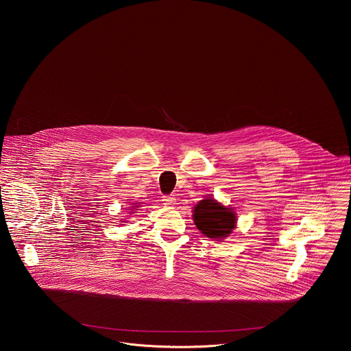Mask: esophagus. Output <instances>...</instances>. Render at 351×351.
I'll list each match as a JSON object with an SVG mask.
<instances>
[{
	"label": "esophagus",
	"instance_id": "esophagus-1",
	"mask_svg": "<svg viewBox=\"0 0 351 351\" xmlns=\"http://www.w3.org/2000/svg\"><path fill=\"white\" fill-rule=\"evenodd\" d=\"M162 201H163L165 206H173L176 204V197L174 196H163Z\"/></svg>",
	"mask_w": 351,
	"mask_h": 351
}]
</instances>
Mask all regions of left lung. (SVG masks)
I'll return each instance as SVG.
<instances>
[{
	"label": "left lung",
	"instance_id": "left-lung-1",
	"mask_svg": "<svg viewBox=\"0 0 351 351\" xmlns=\"http://www.w3.org/2000/svg\"><path fill=\"white\" fill-rule=\"evenodd\" d=\"M193 220L201 234L221 241L237 227V215L232 208L215 199H204L193 209Z\"/></svg>",
	"mask_w": 351,
	"mask_h": 351
}]
</instances>
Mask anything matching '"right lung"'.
I'll use <instances>...</instances> for the list:
<instances>
[{"mask_svg":"<svg viewBox=\"0 0 351 351\" xmlns=\"http://www.w3.org/2000/svg\"><path fill=\"white\" fill-rule=\"evenodd\" d=\"M134 206H135V208H136V205H134ZM134 206H132V209H134Z\"/></svg>","mask_w":351,"mask_h":351,"instance_id":"right-lung-1","label":"right lung"}]
</instances>
